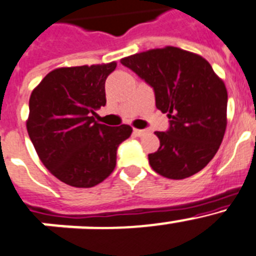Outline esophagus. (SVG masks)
I'll use <instances>...</instances> for the list:
<instances>
[{
  "instance_id": "34e87169",
  "label": "esophagus",
  "mask_w": 256,
  "mask_h": 256,
  "mask_svg": "<svg viewBox=\"0 0 256 256\" xmlns=\"http://www.w3.org/2000/svg\"><path fill=\"white\" fill-rule=\"evenodd\" d=\"M134 134L136 135V136H142L145 134V130H140V128H134Z\"/></svg>"
}]
</instances>
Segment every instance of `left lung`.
Wrapping results in <instances>:
<instances>
[{"label": "left lung", "mask_w": 256, "mask_h": 256, "mask_svg": "<svg viewBox=\"0 0 256 256\" xmlns=\"http://www.w3.org/2000/svg\"><path fill=\"white\" fill-rule=\"evenodd\" d=\"M153 88L170 128L156 131L160 148L149 154L156 174L182 180L212 160L227 126V89L202 56L177 47L156 48L121 60Z\"/></svg>", "instance_id": "obj_1"}]
</instances>
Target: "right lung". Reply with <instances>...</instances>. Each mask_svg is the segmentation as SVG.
I'll return each mask as SVG.
<instances>
[{
    "label": "right lung",
    "instance_id": "1",
    "mask_svg": "<svg viewBox=\"0 0 256 256\" xmlns=\"http://www.w3.org/2000/svg\"><path fill=\"white\" fill-rule=\"evenodd\" d=\"M116 66L56 68L32 92L29 138L48 171L74 188H93L107 178L118 145L132 132L128 125L112 128L93 117L106 106V79Z\"/></svg>",
    "mask_w": 256,
    "mask_h": 256
}]
</instances>
